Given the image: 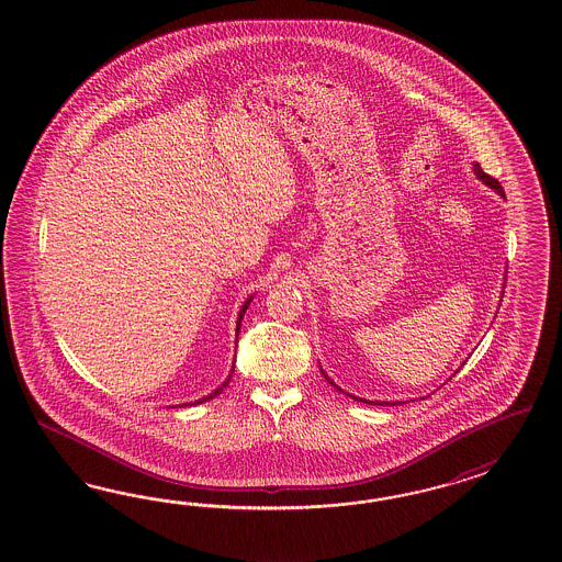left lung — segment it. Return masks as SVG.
<instances>
[{"label":"left lung","instance_id":"8db88e82","mask_svg":"<svg viewBox=\"0 0 562 562\" xmlns=\"http://www.w3.org/2000/svg\"><path fill=\"white\" fill-rule=\"evenodd\" d=\"M472 169H474V175H476L477 179H480L484 186H488V188L494 189L498 195H503V198H505V191H503V188H501V183H498L496 179H493L491 175H486V172L482 170V167H480L477 162H474V167H472ZM505 280H507V278H505ZM501 301H503V296H501ZM322 373H324V369H322ZM324 376L327 379V381H329V385H334L336 390H340V387H338V385H336V383H334V381H331L327 374L324 373ZM352 397H355V395H352ZM355 400H360V397H355ZM360 402H367V404H376V406H395V404H404V402H393L392 404V402H369V400H360Z\"/></svg>","mask_w":562,"mask_h":562}]
</instances>
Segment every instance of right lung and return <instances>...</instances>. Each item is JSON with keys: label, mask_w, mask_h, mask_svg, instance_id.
Masks as SVG:
<instances>
[{"label": "right lung", "mask_w": 562, "mask_h": 562, "mask_svg": "<svg viewBox=\"0 0 562 562\" xmlns=\"http://www.w3.org/2000/svg\"><path fill=\"white\" fill-rule=\"evenodd\" d=\"M251 299L254 296H249L247 301H245V305L240 306V311H238V317H237V336H238V329H240V322H243V315H245V311H247V306H249V303H251ZM233 373H235V367L231 369V374L226 376V381L222 383L221 387H216L214 392L210 393V395H205V397H202V400H198V402H189V406H195V404H202V402H207V400H212V397H216V395H221L222 390L231 383V376H233Z\"/></svg>", "instance_id": "obj_1"}]
</instances>
